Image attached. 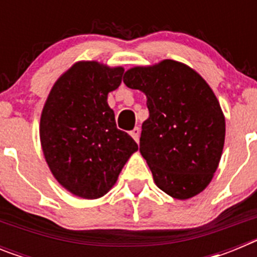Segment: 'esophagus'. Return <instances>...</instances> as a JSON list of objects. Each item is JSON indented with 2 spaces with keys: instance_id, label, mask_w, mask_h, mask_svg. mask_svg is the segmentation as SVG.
I'll return each mask as SVG.
<instances>
[{
  "instance_id": "esophagus-1",
  "label": "esophagus",
  "mask_w": 257,
  "mask_h": 257,
  "mask_svg": "<svg viewBox=\"0 0 257 257\" xmlns=\"http://www.w3.org/2000/svg\"><path fill=\"white\" fill-rule=\"evenodd\" d=\"M130 135L133 136V139L135 140L136 143H139V139H140V128L139 127H135L133 131L130 133Z\"/></svg>"
}]
</instances>
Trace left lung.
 Listing matches in <instances>:
<instances>
[{"label": "left lung", "instance_id": "1", "mask_svg": "<svg viewBox=\"0 0 257 257\" xmlns=\"http://www.w3.org/2000/svg\"><path fill=\"white\" fill-rule=\"evenodd\" d=\"M127 87L147 96L149 118L142 126L140 153L161 190L189 199L206 189L225 142L219 100L196 70L165 59L124 72Z\"/></svg>", "mask_w": 257, "mask_h": 257}]
</instances>
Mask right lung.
Instances as JSON below:
<instances>
[{
    "instance_id": "obj_1",
    "label": "right lung",
    "mask_w": 257,
    "mask_h": 257,
    "mask_svg": "<svg viewBox=\"0 0 257 257\" xmlns=\"http://www.w3.org/2000/svg\"><path fill=\"white\" fill-rule=\"evenodd\" d=\"M122 67L77 61L46 99L40 139L50 171L73 196L96 199L112 189L138 144L118 130L108 94L122 82Z\"/></svg>"
}]
</instances>
